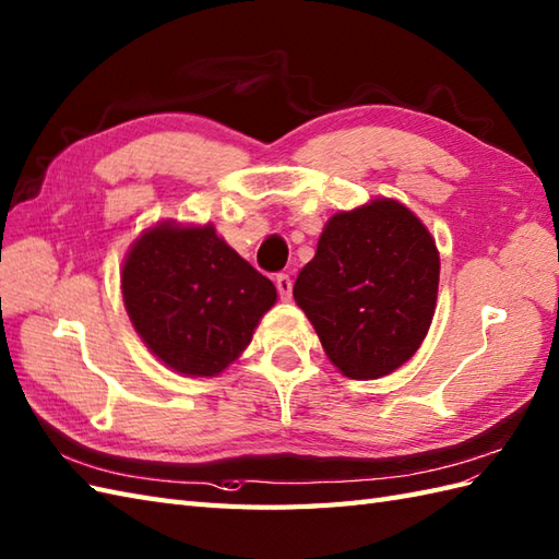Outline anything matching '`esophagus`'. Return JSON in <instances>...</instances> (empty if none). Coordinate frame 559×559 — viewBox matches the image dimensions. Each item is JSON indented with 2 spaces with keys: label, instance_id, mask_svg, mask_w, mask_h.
I'll use <instances>...</instances> for the list:
<instances>
[{
  "label": "esophagus",
  "instance_id": "obj_1",
  "mask_svg": "<svg viewBox=\"0 0 559 559\" xmlns=\"http://www.w3.org/2000/svg\"><path fill=\"white\" fill-rule=\"evenodd\" d=\"M276 290H278V295H281V300H290V295H293V281H290L288 274H278V276H276Z\"/></svg>",
  "mask_w": 559,
  "mask_h": 559
}]
</instances>
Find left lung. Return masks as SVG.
<instances>
[{"label": "left lung", "mask_w": 559, "mask_h": 559, "mask_svg": "<svg viewBox=\"0 0 559 559\" xmlns=\"http://www.w3.org/2000/svg\"><path fill=\"white\" fill-rule=\"evenodd\" d=\"M438 276L421 221L395 200H373L331 216L293 295L335 367L349 379H379L426 338Z\"/></svg>", "instance_id": "1"}]
</instances>
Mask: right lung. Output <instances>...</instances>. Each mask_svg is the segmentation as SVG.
Listing matches in <instances>:
<instances>
[{
  "label": "right lung",
  "mask_w": 559,
  "mask_h": 559,
  "mask_svg": "<svg viewBox=\"0 0 559 559\" xmlns=\"http://www.w3.org/2000/svg\"><path fill=\"white\" fill-rule=\"evenodd\" d=\"M140 338L164 365L214 376L236 359L276 302V288L212 226L162 224L138 238L121 274Z\"/></svg>",
  "instance_id": "obj_1"
}]
</instances>
